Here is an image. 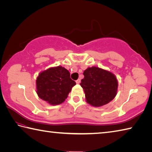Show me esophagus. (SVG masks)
I'll list each match as a JSON object with an SVG mask.
<instances>
[{
	"mask_svg": "<svg viewBox=\"0 0 152 152\" xmlns=\"http://www.w3.org/2000/svg\"><path fill=\"white\" fill-rule=\"evenodd\" d=\"M80 83H81V79H77V81H76V83H77V84H79Z\"/></svg>",
	"mask_w": 152,
	"mask_h": 152,
	"instance_id": "esophagus-1",
	"label": "esophagus"
}]
</instances>
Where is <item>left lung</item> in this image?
Instances as JSON below:
<instances>
[{
    "label": "left lung",
    "mask_w": 152,
    "mask_h": 152,
    "mask_svg": "<svg viewBox=\"0 0 152 152\" xmlns=\"http://www.w3.org/2000/svg\"><path fill=\"white\" fill-rule=\"evenodd\" d=\"M80 83L88 104L101 107L110 102L117 93L118 81L113 73L101 68L88 67Z\"/></svg>",
    "instance_id": "obj_1"
}]
</instances>
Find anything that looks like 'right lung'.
I'll use <instances>...</instances> for the list:
<instances>
[{
    "label": "right lung",
    "instance_id": "obj_1",
    "mask_svg": "<svg viewBox=\"0 0 152 152\" xmlns=\"http://www.w3.org/2000/svg\"><path fill=\"white\" fill-rule=\"evenodd\" d=\"M75 85L66 69L60 66L50 68L42 72L37 78V93L39 98L50 104H59L67 99Z\"/></svg>",
    "mask_w": 152,
    "mask_h": 152
}]
</instances>
